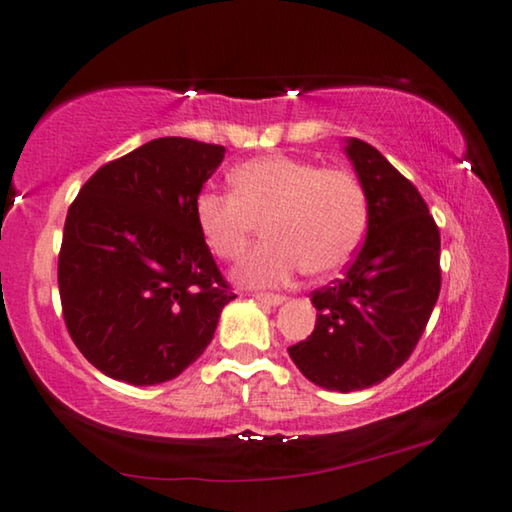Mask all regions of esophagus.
<instances>
[{
	"label": "esophagus",
	"instance_id": "obj_1",
	"mask_svg": "<svg viewBox=\"0 0 512 512\" xmlns=\"http://www.w3.org/2000/svg\"><path fill=\"white\" fill-rule=\"evenodd\" d=\"M256 299L261 301V304H267V306H279L286 301V297L283 295H272V292H256Z\"/></svg>",
	"mask_w": 512,
	"mask_h": 512
}]
</instances>
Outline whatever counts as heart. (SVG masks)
Listing matches in <instances>:
<instances>
[{
  "label": "heart",
  "instance_id": "obj_1",
  "mask_svg": "<svg viewBox=\"0 0 512 512\" xmlns=\"http://www.w3.org/2000/svg\"><path fill=\"white\" fill-rule=\"evenodd\" d=\"M231 186L233 192L201 190L195 220L222 261L240 258L263 224L267 240L236 270L247 286H279L304 267L313 276L331 274L365 236V188L347 170L272 154L238 165Z\"/></svg>",
  "mask_w": 512,
  "mask_h": 512
}]
</instances>
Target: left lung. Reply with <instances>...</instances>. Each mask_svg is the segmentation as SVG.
Segmentation results:
<instances>
[{
    "label": "left lung",
    "mask_w": 512,
    "mask_h": 512,
    "mask_svg": "<svg viewBox=\"0 0 512 512\" xmlns=\"http://www.w3.org/2000/svg\"><path fill=\"white\" fill-rule=\"evenodd\" d=\"M345 152L367 197V236L342 279L311 292L317 322L288 347L308 381L351 392L381 383L413 354L440 295V231L417 188L379 149Z\"/></svg>",
    "instance_id": "left-lung-1"
}]
</instances>
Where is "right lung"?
Instances as JSON below:
<instances>
[{"label":"right lung","mask_w":512,"mask_h":512,"mask_svg":"<svg viewBox=\"0 0 512 512\" xmlns=\"http://www.w3.org/2000/svg\"><path fill=\"white\" fill-rule=\"evenodd\" d=\"M224 152L190 138L152 140L99 167L67 211L63 320L111 379L154 385L179 376L236 299L195 220V199Z\"/></svg>","instance_id":"obj_1"}]
</instances>
